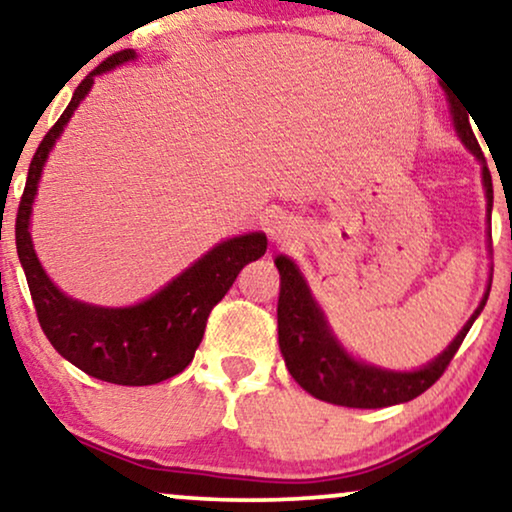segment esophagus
Segmentation results:
<instances>
[{
  "label": "esophagus",
  "instance_id": "34e87169",
  "mask_svg": "<svg viewBox=\"0 0 512 512\" xmlns=\"http://www.w3.org/2000/svg\"><path fill=\"white\" fill-rule=\"evenodd\" d=\"M269 236L274 238L276 243H288L292 231H290V224H285V220H271L269 224Z\"/></svg>",
  "mask_w": 512,
  "mask_h": 512
}]
</instances>
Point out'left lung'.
Returning <instances> with one entry per match:
<instances>
[{"mask_svg": "<svg viewBox=\"0 0 512 512\" xmlns=\"http://www.w3.org/2000/svg\"><path fill=\"white\" fill-rule=\"evenodd\" d=\"M449 95L452 105V117L456 133L463 145L482 161V182L487 189V210L492 215V173H489L485 154L478 145L473 128L468 121V109L456 100V95ZM278 274H281V297H278V344L285 358V365L292 374V379L311 393L313 398L325 400V403L342 405V407H358V410H377V407H388L407 403L417 395L428 391L438 381L452 363V358L459 351L463 339H466L470 325L485 309L489 292L482 299L478 311L470 316L463 325V330L456 335L447 351L433 360L431 365L421 367L417 372H388L379 367L363 365L353 360L342 346L337 344L335 335L327 327L323 313L313 302L309 288H306L302 274L290 262L288 257H276Z\"/></svg>", "mask_w": 512, "mask_h": 512, "instance_id": "1", "label": "left lung"}]
</instances>
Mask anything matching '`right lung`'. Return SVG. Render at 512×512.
Wrapping results in <instances>:
<instances>
[{
  "label": "right lung",
  "instance_id": "add662e5",
  "mask_svg": "<svg viewBox=\"0 0 512 512\" xmlns=\"http://www.w3.org/2000/svg\"><path fill=\"white\" fill-rule=\"evenodd\" d=\"M135 58L133 49L112 53L102 60L74 91L70 105L51 131L39 142L32 156L27 182L16 215V248L23 264L27 288L44 335L60 356L88 377L121 386H149L175 377L192 363L213 306L227 295L238 271L267 252V236L245 234L215 245L208 255L182 271L173 283L128 309H102L65 297L44 274L32 250L30 210L39 177L53 142L84 95L91 91L93 77Z\"/></svg>",
  "mask_w": 512,
  "mask_h": 512
}]
</instances>
